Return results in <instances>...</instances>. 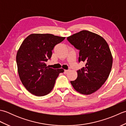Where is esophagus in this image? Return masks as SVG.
Instances as JSON below:
<instances>
[{"label":"esophagus","mask_w":126,"mask_h":126,"mask_svg":"<svg viewBox=\"0 0 126 126\" xmlns=\"http://www.w3.org/2000/svg\"><path fill=\"white\" fill-rule=\"evenodd\" d=\"M69 70H64V73L65 74H66L69 73Z\"/></svg>","instance_id":"esophagus-1"}]
</instances>
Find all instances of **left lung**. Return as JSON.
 <instances>
[{
	"mask_svg": "<svg viewBox=\"0 0 126 126\" xmlns=\"http://www.w3.org/2000/svg\"><path fill=\"white\" fill-rule=\"evenodd\" d=\"M79 50V61L85 64L77 70V78L70 81L77 92L90 95L102 87L110 73L113 57L109 45L103 37L87 30H82L67 37Z\"/></svg>",
	"mask_w": 126,
	"mask_h": 126,
	"instance_id": "8db88e82",
	"label": "left lung"
}]
</instances>
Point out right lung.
<instances>
[{
    "label": "right lung",
    "mask_w": 126,
    "mask_h": 126,
    "mask_svg": "<svg viewBox=\"0 0 126 126\" xmlns=\"http://www.w3.org/2000/svg\"><path fill=\"white\" fill-rule=\"evenodd\" d=\"M65 37L52 34H31L24 40L16 56L18 75L24 86L32 94L46 95L53 89L63 69H53L47 66L52 50Z\"/></svg>",
    "instance_id": "add662e5"
}]
</instances>
